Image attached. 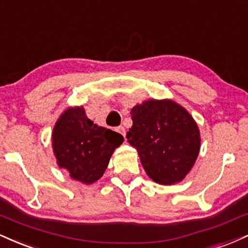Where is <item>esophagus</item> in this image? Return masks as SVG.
I'll return each instance as SVG.
<instances>
[{"instance_id":"34e87169","label":"esophagus","mask_w":248,"mask_h":248,"mask_svg":"<svg viewBox=\"0 0 248 248\" xmlns=\"http://www.w3.org/2000/svg\"><path fill=\"white\" fill-rule=\"evenodd\" d=\"M116 131H117V132H119L122 136H124V137H125V133H126V132H125L124 126H118L117 129H116Z\"/></svg>"}]
</instances>
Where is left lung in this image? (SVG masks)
I'll return each mask as SVG.
<instances>
[{
	"mask_svg": "<svg viewBox=\"0 0 248 248\" xmlns=\"http://www.w3.org/2000/svg\"><path fill=\"white\" fill-rule=\"evenodd\" d=\"M127 141L145 171L159 185L181 182L199 156L200 130L185 108L171 100H148L131 109Z\"/></svg>",
	"mask_w": 248,
	"mask_h": 248,
	"instance_id": "left-lung-1",
	"label": "left lung"
}]
</instances>
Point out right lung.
Returning <instances> with one entry per match:
<instances>
[{
	"mask_svg": "<svg viewBox=\"0 0 248 248\" xmlns=\"http://www.w3.org/2000/svg\"><path fill=\"white\" fill-rule=\"evenodd\" d=\"M123 141L122 135L90 121L83 107L65 110L52 133L58 166L68 171L73 180L86 185L101 179L113 151Z\"/></svg>",
	"mask_w": 248,
	"mask_h": 248,
	"instance_id": "add662e5",
	"label": "right lung"
}]
</instances>
